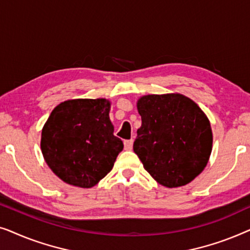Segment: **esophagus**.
<instances>
[{
	"label": "esophagus",
	"mask_w": 250,
	"mask_h": 250,
	"mask_svg": "<svg viewBox=\"0 0 250 250\" xmlns=\"http://www.w3.org/2000/svg\"><path fill=\"white\" fill-rule=\"evenodd\" d=\"M125 150H131L133 148V140H126L124 141Z\"/></svg>",
	"instance_id": "esophagus-1"
}]
</instances>
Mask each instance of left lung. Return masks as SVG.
I'll use <instances>...</instances> for the list:
<instances>
[{"instance_id": "left-lung-1", "label": "left lung", "mask_w": 250, "mask_h": 250, "mask_svg": "<svg viewBox=\"0 0 250 250\" xmlns=\"http://www.w3.org/2000/svg\"><path fill=\"white\" fill-rule=\"evenodd\" d=\"M142 119L133 150L143 167L166 188L193 181L213 149L209 119L196 102L180 93L143 95L136 102Z\"/></svg>"}]
</instances>
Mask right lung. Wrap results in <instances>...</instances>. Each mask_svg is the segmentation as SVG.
Segmentation results:
<instances>
[{
    "label": "right lung",
    "instance_id": "1",
    "mask_svg": "<svg viewBox=\"0 0 250 250\" xmlns=\"http://www.w3.org/2000/svg\"><path fill=\"white\" fill-rule=\"evenodd\" d=\"M107 99L61 102L43 126L41 150L51 170L64 183L92 188L114 167L124 148L114 135Z\"/></svg>",
    "mask_w": 250,
    "mask_h": 250
}]
</instances>
